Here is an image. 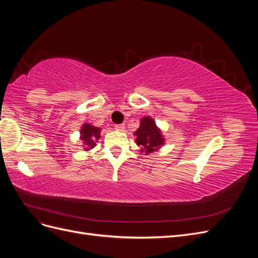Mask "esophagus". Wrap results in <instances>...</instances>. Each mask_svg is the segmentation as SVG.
Instances as JSON below:
<instances>
[{"instance_id":"esophagus-1","label":"esophagus","mask_w":258,"mask_h":258,"mask_svg":"<svg viewBox=\"0 0 258 258\" xmlns=\"http://www.w3.org/2000/svg\"><path fill=\"white\" fill-rule=\"evenodd\" d=\"M115 129L118 130V131H122L124 129V124L123 123H118V124H115Z\"/></svg>"}]
</instances>
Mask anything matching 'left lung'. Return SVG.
I'll return each instance as SVG.
<instances>
[{
    "label": "left lung",
    "mask_w": 258,
    "mask_h": 258,
    "mask_svg": "<svg viewBox=\"0 0 258 258\" xmlns=\"http://www.w3.org/2000/svg\"><path fill=\"white\" fill-rule=\"evenodd\" d=\"M137 144L142 146L146 154L156 151V148L163 144V139L159 129L150 117H144L140 122V127L136 131Z\"/></svg>",
    "instance_id": "left-lung-1"
}]
</instances>
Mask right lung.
I'll list each match as a JSON object with an SVG mask.
<instances>
[{
    "instance_id": "1",
    "label": "right lung",
    "mask_w": 258,
    "mask_h": 258,
    "mask_svg": "<svg viewBox=\"0 0 258 258\" xmlns=\"http://www.w3.org/2000/svg\"><path fill=\"white\" fill-rule=\"evenodd\" d=\"M81 135L85 144L88 145L89 148H92L96 145V140H99L100 138V129L90 126L89 123H86L83 126ZM86 150H88V148H86Z\"/></svg>"
}]
</instances>
